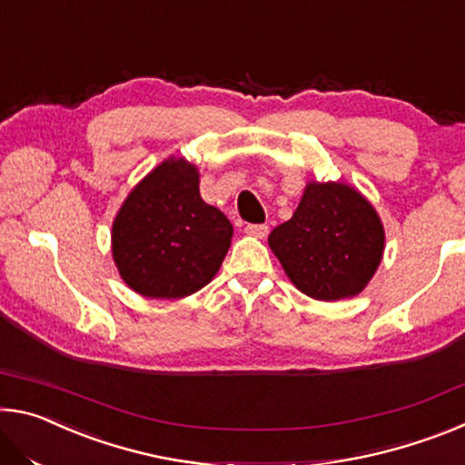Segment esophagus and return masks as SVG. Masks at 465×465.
Listing matches in <instances>:
<instances>
[{"mask_svg":"<svg viewBox=\"0 0 465 465\" xmlns=\"http://www.w3.org/2000/svg\"><path fill=\"white\" fill-rule=\"evenodd\" d=\"M246 233L252 235V238H266L269 235V225L264 223H256V225H246Z\"/></svg>","mask_w":465,"mask_h":465,"instance_id":"esophagus-1","label":"esophagus"}]
</instances>
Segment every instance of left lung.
Segmentation results:
<instances>
[{"label":"left lung","instance_id":"left-lung-1","mask_svg":"<svg viewBox=\"0 0 465 465\" xmlns=\"http://www.w3.org/2000/svg\"><path fill=\"white\" fill-rule=\"evenodd\" d=\"M269 246L302 293L338 302L359 295L373 279L385 232L357 188L310 180L293 217L271 232Z\"/></svg>","mask_w":465,"mask_h":465}]
</instances>
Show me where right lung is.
<instances>
[{
	"instance_id": "add662e5",
	"label": "right lung",
	"mask_w": 465,
	"mask_h": 465,
	"mask_svg": "<svg viewBox=\"0 0 465 465\" xmlns=\"http://www.w3.org/2000/svg\"><path fill=\"white\" fill-rule=\"evenodd\" d=\"M199 168L168 157L133 188L113 222V258L123 281L149 299L196 293L230 250L233 227L201 199Z\"/></svg>"
}]
</instances>
